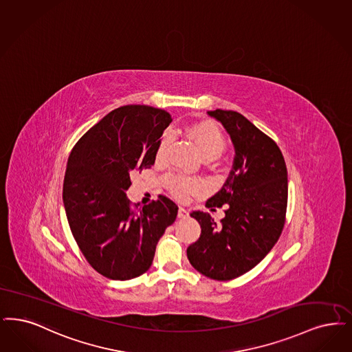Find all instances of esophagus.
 <instances>
[{
  "mask_svg": "<svg viewBox=\"0 0 352 352\" xmlns=\"http://www.w3.org/2000/svg\"><path fill=\"white\" fill-rule=\"evenodd\" d=\"M187 216H188V212L187 210H184L183 207H179V210H178V219H187Z\"/></svg>",
  "mask_w": 352,
  "mask_h": 352,
  "instance_id": "34e87169",
  "label": "esophagus"
}]
</instances>
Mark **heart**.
<instances>
[{"instance_id": "obj_1", "label": "heart", "mask_w": 352, "mask_h": 352, "mask_svg": "<svg viewBox=\"0 0 352 352\" xmlns=\"http://www.w3.org/2000/svg\"><path fill=\"white\" fill-rule=\"evenodd\" d=\"M187 135L191 140L194 141L199 152L203 155L204 158H207V157L216 158L221 155L226 149V139H224L221 131L214 124L208 123V122L197 123V124L188 126ZM169 142L170 135L166 133L158 142V146L155 151L157 160H161L165 157ZM166 184H168L170 191L179 199H184V197L197 192V188H199V184L195 181L183 178L179 175L169 177L166 179Z\"/></svg>"}]
</instances>
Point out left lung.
Segmentation results:
<instances>
[{
    "instance_id": "left-lung-1",
    "label": "left lung",
    "mask_w": 352,
    "mask_h": 352,
    "mask_svg": "<svg viewBox=\"0 0 352 352\" xmlns=\"http://www.w3.org/2000/svg\"><path fill=\"white\" fill-rule=\"evenodd\" d=\"M226 128L234 146L233 166L221 190L210 197L211 211L226 207L219 223L195 211L201 228L187 248L192 267L214 280H232L255 267L274 248L285 223L288 178L276 142L236 111H208Z\"/></svg>"
}]
</instances>
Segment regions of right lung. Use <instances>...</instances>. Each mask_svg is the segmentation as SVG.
I'll use <instances>...</instances> for the list:
<instances>
[{
	"instance_id": "right-lung-1",
	"label": "right lung",
	"mask_w": 352,
	"mask_h": 352,
	"mask_svg": "<svg viewBox=\"0 0 352 352\" xmlns=\"http://www.w3.org/2000/svg\"><path fill=\"white\" fill-rule=\"evenodd\" d=\"M171 116L131 104L107 113L74 145L63 201L72 234L89 265L113 280H129L152 266L158 239L178 206L169 197L133 211L126 191L135 171L155 165V151Z\"/></svg>"
}]
</instances>
